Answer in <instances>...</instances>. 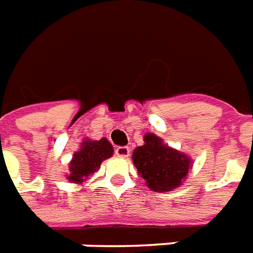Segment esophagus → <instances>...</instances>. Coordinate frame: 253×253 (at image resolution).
<instances>
[{
	"mask_svg": "<svg viewBox=\"0 0 253 253\" xmlns=\"http://www.w3.org/2000/svg\"><path fill=\"white\" fill-rule=\"evenodd\" d=\"M115 155L118 158H128L130 156V148L128 147H118L115 150Z\"/></svg>",
	"mask_w": 253,
	"mask_h": 253,
	"instance_id": "34e87169",
	"label": "esophagus"
}]
</instances>
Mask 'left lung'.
<instances>
[{
	"instance_id": "left-lung-1",
	"label": "left lung",
	"mask_w": 253,
	"mask_h": 253,
	"mask_svg": "<svg viewBox=\"0 0 253 253\" xmlns=\"http://www.w3.org/2000/svg\"><path fill=\"white\" fill-rule=\"evenodd\" d=\"M143 142L132 152V163L147 186L156 193L180 188L192 170V158L166 144L154 132L144 134Z\"/></svg>"
}]
</instances>
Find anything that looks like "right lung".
I'll use <instances>...</instances> for the list:
<instances>
[{"label": "right lung", "mask_w": 253, "mask_h": 253, "mask_svg": "<svg viewBox=\"0 0 253 253\" xmlns=\"http://www.w3.org/2000/svg\"><path fill=\"white\" fill-rule=\"evenodd\" d=\"M114 154V148L106 138L99 140H91L86 138L83 140L79 151H76L69 162V173L65 174L67 180L71 184H83L97 172L106 159L111 158Z\"/></svg>", "instance_id": "right-lung-1"}]
</instances>
